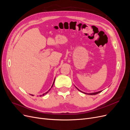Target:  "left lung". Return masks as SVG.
<instances>
[{
	"mask_svg": "<svg viewBox=\"0 0 130 130\" xmlns=\"http://www.w3.org/2000/svg\"><path fill=\"white\" fill-rule=\"evenodd\" d=\"M78 90H79V91H80V92H81V90H80L79 89H78V88H77ZM101 92V91H99V92H95V93H89V94H88V93H87V94H88V95H95V94H98V93H100ZM82 93H85V94H87V93H84V92H82Z\"/></svg>",
	"mask_w": 130,
	"mask_h": 130,
	"instance_id": "1",
	"label": "left lung"
}]
</instances>
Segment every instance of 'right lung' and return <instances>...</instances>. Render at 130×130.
<instances>
[{
  "instance_id": "add662e5",
  "label": "right lung",
  "mask_w": 130,
  "mask_h": 130,
  "mask_svg": "<svg viewBox=\"0 0 130 130\" xmlns=\"http://www.w3.org/2000/svg\"><path fill=\"white\" fill-rule=\"evenodd\" d=\"M54 82H55V80H54V82H53V85H52V87H53V85H54ZM50 89H51V88H50ZM50 89H49V90H48V92H46L45 93H44V94H43V95H45V94H46V93H48V92L49 91V90H50ZM32 95V96H34L33 95ZM42 96V95H40V96Z\"/></svg>"
}]
</instances>
